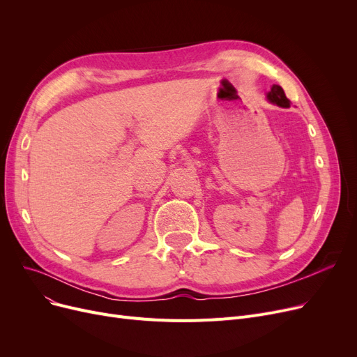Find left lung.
Returning a JSON list of instances; mask_svg holds the SVG:
<instances>
[{"mask_svg": "<svg viewBox=\"0 0 357 357\" xmlns=\"http://www.w3.org/2000/svg\"><path fill=\"white\" fill-rule=\"evenodd\" d=\"M266 100L278 107H284V108L291 107V101L287 98L284 89L279 85H272L271 91L266 93Z\"/></svg>", "mask_w": 357, "mask_h": 357, "instance_id": "obj_1", "label": "left lung"}]
</instances>
